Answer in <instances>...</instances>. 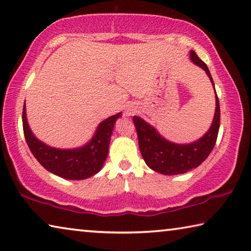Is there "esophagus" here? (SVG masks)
I'll return each instance as SVG.
<instances>
[{"mask_svg":"<svg viewBox=\"0 0 251 251\" xmlns=\"http://www.w3.org/2000/svg\"><path fill=\"white\" fill-rule=\"evenodd\" d=\"M134 113H135V109L133 108V107H128V108H127V110H126L127 115H133Z\"/></svg>","mask_w":251,"mask_h":251,"instance_id":"obj_1","label":"esophagus"}]
</instances>
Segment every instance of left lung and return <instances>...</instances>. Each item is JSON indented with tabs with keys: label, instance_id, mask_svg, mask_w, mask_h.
<instances>
[{
	"label": "left lung",
	"instance_id": "1",
	"mask_svg": "<svg viewBox=\"0 0 251 251\" xmlns=\"http://www.w3.org/2000/svg\"><path fill=\"white\" fill-rule=\"evenodd\" d=\"M191 60L205 71L214 87L208 67L193 50L191 51ZM133 121L136 127L141 154L149 168L165 176L183 174L198 168L213 150L220 126L219 98L216 93V114L210 129L203 137L191 144H174L164 140L154 127L147 124L142 118L134 116Z\"/></svg>",
	"mask_w": 251,
	"mask_h": 251
}]
</instances>
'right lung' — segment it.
Here are the masks:
<instances>
[{"instance_id": "1", "label": "right lung", "mask_w": 251, "mask_h": 251, "mask_svg": "<svg viewBox=\"0 0 251 251\" xmlns=\"http://www.w3.org/2000/svg\"><path fill=\"white\" fill-rule=\"evenodd\" d=\"M121 113L99 124L96 134L88 144L75 150H59L46 145L35 138L26 122L25 104L23 106V133L26 144L43 168L55 176L68 180H82L99 172L108 154L110 136Z\"/></svg>"}]
</instances>
